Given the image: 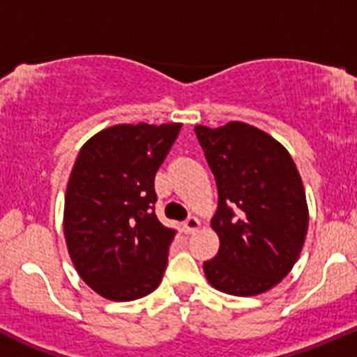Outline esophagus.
<instances>
[{"mask_svg": "<svg viewBox=\"0 0 357 357\" xmlns=\"http://www.w3.org/2000/svg\"><path fill=\"white\" fill-rule=\"evenodd\" d=\"M199 220L194 218V216H190V218H187L185 222H183V232L185 234H194L197 229H199Z\"/></svg>", "mask_w": 357, "mask_h": 357, "instance_id": "esophagus-1", "label": "esophagus"}]
</instances>
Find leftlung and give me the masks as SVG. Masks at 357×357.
I'll list each match as a JSON object with an SVG mask.
<instances>
[{
	"label": "left lung",
	"instance_id": "1",
	"mask_svg": "<svg viewBox=\"0 0 357 357\" xmlns=\"http://www.w3.org/2000/svg\"><path fill=\"white\" fill-rule=\"evenodd\" d=\"M194 130L218 187L211 227L220 249L204 263L206 278L232 296L266 292L287 277L306 238L299 172L280 142L248 123Z\"/></svg>",
	"mask_w": 357,
	"mask_h": 357
}]
</instances>
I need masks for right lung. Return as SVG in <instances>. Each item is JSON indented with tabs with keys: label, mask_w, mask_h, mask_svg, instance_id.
<instances>
[{
	"label": "right lung",
	"mask_w": 357,
	"mask_h": 357,
	"mask_svg": "<svg viewBox=\"0 0 357 357\" xmlns=\"http://www.w3.org/2000/svg\"><path fill=\"white\" fill-rule=\"evenodd\" d=\"M180 123L115 125L80 149L65 197V241L99 296L134 301L160 285L177 230L154 213V177Z\"/></svg>",
	"instance_id": "right-lung-1"
}]
</instances>
